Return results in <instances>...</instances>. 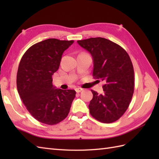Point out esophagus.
Instances as JSON below:
<instances>
[{
    "label": "esophagus",
    "mask_w": 159,
    "mask_h": 159,
    "mask_svg": "<svg viewBox=\"0 0 159 159\" xmlns=\"http://www.w3.org/2000/svg\"><path fill=\"white\" fill-rule=\"evenodd\" d=\"M75 90H76V92L77 93H79V92H81V91H83V89L82 88H76Z\"/></svg>",
    "instance_id": "obj_1"
}]
</instances>
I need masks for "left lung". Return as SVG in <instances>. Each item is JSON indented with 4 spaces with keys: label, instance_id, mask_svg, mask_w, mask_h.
<instances>
[{
    "label": "left lung",
    "instance_id": "left-lung-1",
    "mask_svg": "<svg viewBox=\"0 0 159 159\" xmlns=\"http://www.w3.org/2000/svg\"><path fill=\"white\" fill-rule=\"evenodd\" d=\"M77 42L93 57V79L104 82L102 94L92 90L89 113L100 122H114L126 112L134 93V69L130 57L122 47L103 38Z\"/></svg>",
    "mask_w": 159,
    "mask_h": 159
}]
</instances>
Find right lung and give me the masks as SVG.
<instances>
[{
  "instance_id": "add662e5",
  "label": "right lung",
  "mask_w": 159,
  "mask_h": 159,
  "mask_svg": "<svg viewBox=\"0 0 159 159\" xmlns=\"http://www.w3.org/2000/svg\"><path fill=\"white\" fill-rule=\"evenodd\" d=\"M74 40L48 39L35 43L24 54L17 73L20 98L38 121L55 125L67 116L76 92L55 89L53 74L59 69L63 52Z\"/></svg>"
}]
</instances>
